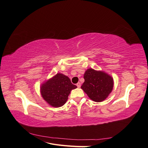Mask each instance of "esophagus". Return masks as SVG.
I'll list each match as a JSON object with an SVG mask.
<instances>
[{"instance_id": "obj_1", "label": "esophagus", "mask_w": 148, "mask_h": 148, "mask_svg": "<svg viewBox=\"0 0 148 148\" xmlns=\"http://www.w3.org/2000/svg\"><path fill=\"white\" fill-rule=\"evenodd\" d=\"M77 86L78 88H80V87H81V84H80V83L78 82V83L77 84Z\"/></svg>"}]
</instances>
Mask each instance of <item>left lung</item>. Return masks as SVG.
<instances>
[{"mask_svg": "<svg viewBox=\"0 0 148 148\" xmlns=\"http://www.w3.org/2000/svg\"><path fill=\"white\" fill-rule=\"evenodd\" d=\"M84 79L81 88L95 102L104 101L114 88L113 78L104 71L88 69L84 73Z\"/></svg>", "mask_w": 148, "mask_h": 148, "instance_id": "8db88e82", "label": "left lung"}]
</instances>
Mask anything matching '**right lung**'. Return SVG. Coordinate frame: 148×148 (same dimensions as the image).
<instances>
[{
  "label": "right lung",
  "instance_id": "1",
  "mask_svg": "<svg viewBox=\"0 0 148 148\" xmlns=\"http://www.w3.org/2000/svg\"><path fill=\"white\" fill-rule=\"evenodd\" d=\"M77 88L67 76L58 73L41 84L40 92L43 99L49 105L60 107L68 100L71 91Z\"/></svg>",
  "mask_w": 148,
  "mask_h": 148
}]
</instances>
